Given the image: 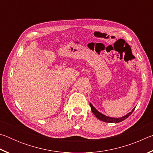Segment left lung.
Instances as JSON below:
<instances>
[{"label":"left lung","mask_w":153,"mask_h":153,"mask_svg":"<svg viewBox=\"0 0 153 153\" xmlns=\"http://www.w3.org/2000/svg\"><path fill=\"white\" fill-rule=\"evenodd\" d=\"M90 107H91V110L92 111V113H94V115L96 116V117L98 119V120H100V121H104V122H107V123H120V122H121V121L125 120L126 119L128 118L129 116L130 115L131 113H132L134 109H135V107H134L131 112H129L125 116H123V117H119V118H115V117H107V116H106L105 115H103V114L100 113L99 111H98L94 107H93V105L91 104V103H90Z\"/></svg>","instance_id":"1"}]
</instances>
